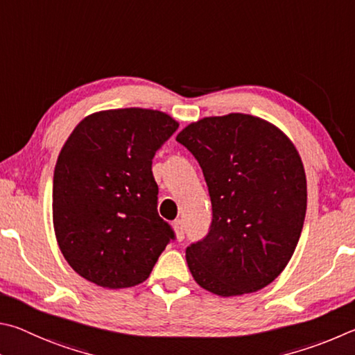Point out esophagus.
Here are the masks:
<instances>
[{"label": "esophagus", "mask_w": 355, "mask_h": 355, "mask_svg": "<svg viewBox=\"0 0 355 355\" xmlns=\"http://www.w3.org/2000/svg\"><path fill=\"white\" fill-rule=\"evenodd\" d=\"M173 227H174V232H176V237L179 241H182L185 237V226H184V221L182 220H176L173 223Z\"/></svg>", "instance_id": "1"}]
</instances>
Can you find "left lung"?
Returning <instances> with one entry per match:
<instances>
[{
    "label": "left lung",
    "mask_w": 355,
    "mask_h": 355,
    "mask_svg": "<svg viewBox=\"0 0 355 355\" xmlns=\"http://www.w3.org/2000/svg\"><path fill=\"white\" fill-rule=\"evenodd\" d=\"M176 140L195 155L212 201L207 235L185 250L191 276L218 296L266 287L290 262L306 218V173L293 143L245 114L202 118Z\"/></svg>",
    "instance_id": "1"
}]
</instances>
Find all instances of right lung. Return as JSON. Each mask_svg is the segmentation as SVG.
<instances>
[{
  "label": "right lung",
  "mask_w": 355,
  "mask_h": 355,
  "mask_svg": "<svg viewBox=\"0 0 355 355\" xmlns=\"http://www.w3.org/2000/svg\"><path fill=\"white\" fill-rule=\"evenodd\" d=\"M179 128L149 109L89 115L68 137L53 179L55 239L68 265L104 288L146 281L176 239L157 212L155 153Z\"/></svg>",
  "instance_id": "obj_1"
}]
</instances>
